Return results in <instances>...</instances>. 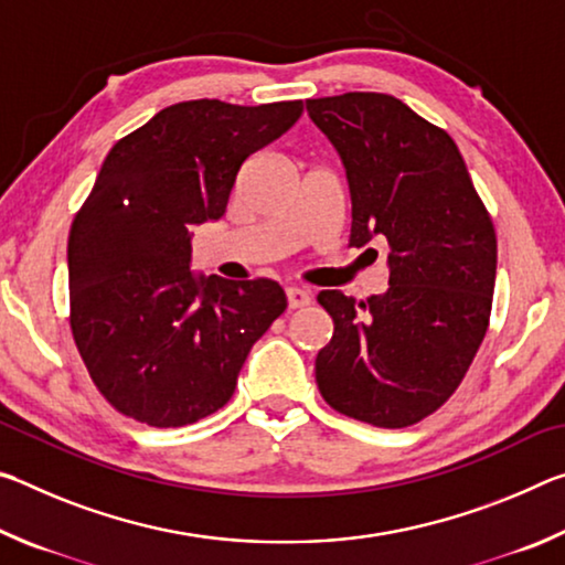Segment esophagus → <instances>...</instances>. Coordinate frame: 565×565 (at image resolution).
<instances>
[{
    "instance_id": "34e87169",
    "label": "esophagus",
    "mask_w": 565,
    "mask_h": 565,
    "mask_svg": "<svg viewBox=\"0 0 565 565\" xmlns=\"http://www.w3.org/2000/svg\"><path fill=\"white\" fill-rule=\"evenodd\" d=\"M286 301H289V309H303V306L311 303V291L301 289V286H289L286 289Z\"/></svg>"
}]
</instances>
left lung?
Instances as JSON below:
<instances>
[{
    "instance_id": "left-lung-1",
    "label": "left lung",
    "mask_w": 565,
    "mask_h": 565,
    "mask_svg": "<svg viewBox=\"0 0 565 565\" xmlns=\"http://www.w3.org/2000/svg\"><path fill=\"white\" fill-rule=\"evenodd\" d=\"M343 161L349 246L388 244V289L321 291L333 319L317 384L339 414L406 428L461 384L491 319L495 232L456 141L391 94L306 102Z\"/></svg>"
}]
</instances>
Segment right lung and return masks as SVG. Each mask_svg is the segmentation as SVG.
Listing matches in <instances>:
<instances>
[{"label":"right lung","mask_w":565,"mask_h":565,"mask_svg":"<svg viewBox=\"0 0 565 565\" xmlns=\"http://www.w3.org/2000/svg\"><path fill=\"white\" fill-rule=\"evenodd\" d=\"M301 102H179L104 159L70 232V323L94 386L154 428L212 416L286 309L271 279L194 276L191 226L222 218L244 161L289 131Z\"/></svg>","instance_id":"obj_1"}]
</instances>
